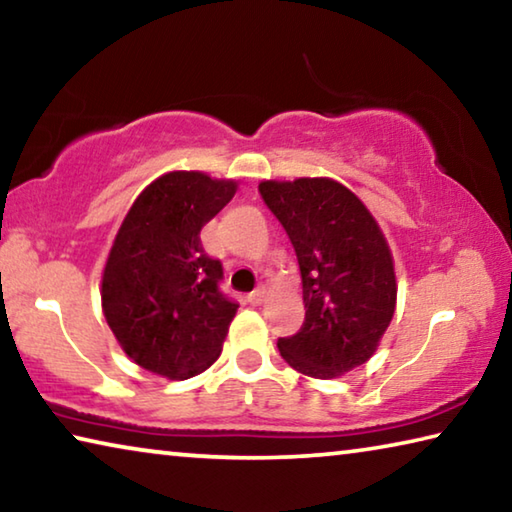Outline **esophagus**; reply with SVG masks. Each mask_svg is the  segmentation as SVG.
Here are the masks:
<instances>
[{
	"instance_id": "esophagus-1",
	"label": "esophagus",
	"mask_w": 512,
	"mask_h": 512,
	"mask_svg": "<svg viewBox=\"0 0 512 512\" xmlns=\"http://www.w3.org/2000/svg\"><path fill=\"white\" fill-rule=\"evenodd\" d=\"M266 298V289L264 287H257L253 293H248V302H253V305H259V302H264Z\"/></svg>"
}]
</instances>
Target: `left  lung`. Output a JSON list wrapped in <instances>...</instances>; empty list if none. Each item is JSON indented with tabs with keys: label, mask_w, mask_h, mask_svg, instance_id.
<instances>
[{
	"label": "left lung",
	"mask_w": 512,
	"mask_h": 512,
	"mask_svg": "<svg viewBox=\"0 0 512 512\" xmlns=\"http://www.w3.org/2000/svg\"><path fill=\"white\" fill-rule=\"evenodd\" d=\"M282 223L302 275L305 323L277 339L282 359L302 375L334 379L366 363L395 314L393 257L377 221L332 178L259 183Z\"/></svg>",
	"instance_id": "left-lung-1"
}]
</instances>
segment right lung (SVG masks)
<instances>
[{
	"label": "right lung",
	"instance_id": "1",
	"mask_svg": "<svg viewBox=\"0 0 512 512\" xmlns=\"http://www.w3.org/2000/svg\"><path fill=\"white\" fill-rule=\"evenodd\" d=\"M237 192L235 180L171 171L135 198L101 280L112 334L137 366L189 379L219 359L237 300L221 291L223 266L201 230Z\"/></svg>",
	"mask_w": 512,
	"mask_h": 512
}]
</instances>
